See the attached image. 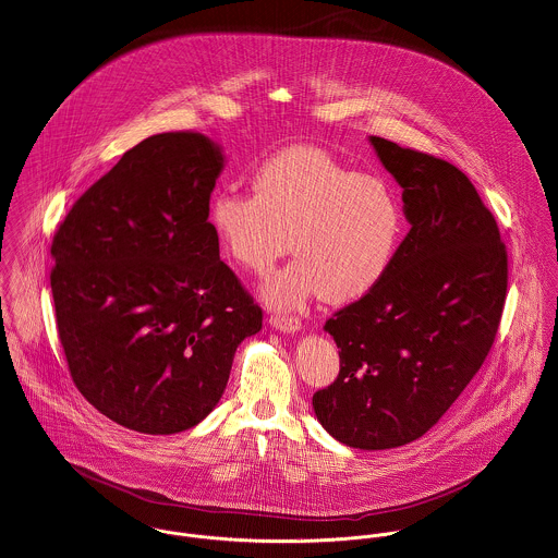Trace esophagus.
I'll use <instances>...</instances> for the list:
<instances>
[{"mask_svg": "<svg viewBox=\"0 0 558 558\" xmlns=\"http://www.w3.org/2000/svg\"><path fill=\"white\" fill-rule=\"evenodd\" d=\"M269 323H271L276 329L284 331V333H295V331H300L301 329L300 316H289V314H274V316L269 318Z\"/></svg>", "mask_w": 558, "mask_h": 558, "instance_id": "esophagus-1", "label": "esophagus"}]
</instances>
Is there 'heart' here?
Wrapping results in <instances>:
<instances>
[{"mask_svg": "<svg viewBox=\"0 0 558 558\" xmlns=\"http://www.w3.org/2000/svg\"><path fill=\"white\" fill-rule=\"evenodd\" d=\"M210 227L225 255L263 276L291 251L263 298L295 307L312 295L348 303L385 280L403 229L395 193L380 178L363 175L312 146L284 148L253 173V195L222 191L213 197Z\"/></svg>", "mask_w": 558, "mask_h": 558, "instance_id": "obj_1", "label": "heart"}]
</instances>
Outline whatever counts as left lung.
I'll return each mask as SVG.
<instances>
[{
    "instance_id": "1",
    "label": "left lung",
    "mask_w": 558,
    "mask_h": 558,
    "mask_svg": "<svg viewBox=\"0 0 558 558\" xmlns=\"http://www.w3.org/2000/svg\"><path fill=\"white\" fill-rule=\"evenodd\" d=\"M369 140L403 189L410 231L385 280L325 323L340 374L312 405L338 441L386 450L427 433L482 367L506 305L508 251L457 166Z\"/></svg>"
}]
</instances>
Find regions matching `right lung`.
<instances>
[{
  "label": "right lung",
  "mask_w": 558,
  "mask_h": 558,
  "mask_svg": "<svg viewBox=\"0 0 558 558\" xmlns=\"http://www.w3.org/2000/svg\"><path fill=\"white\" fill-rule=\"evenodd\" d=\"M222 155L202 133H159L90 184L50 255L70 376L104 416L137 433L202 423L263 310L218 257L210 193Z\"/></svg>",
  "instance_id": "add662e5"
}]
</instances>
